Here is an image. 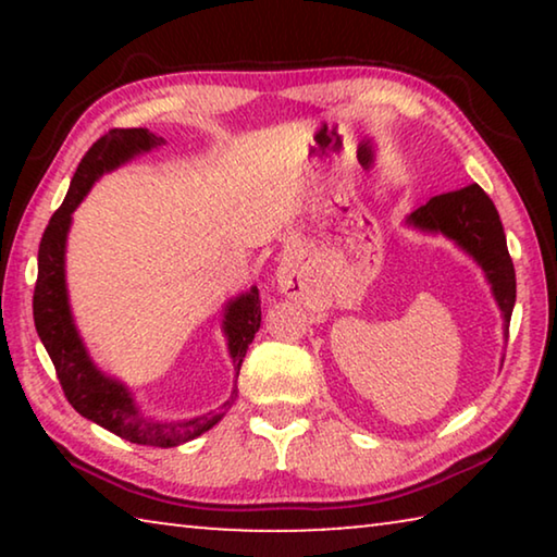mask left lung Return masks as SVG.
I'll return each mask as SVG.
<instances>
[{
  "instance_id": "8db88e82",
  "label": "left lung",
  "mask_w": 557,
  "mask_h": 557,
  "mask_svg": "<svg viewBox=\"0 0 557 557\" xmlns=\"http://www.w3.org/2000/svg\"><path fill=\"white\" fill-rule=\"evenodd\" d=\"M405 225L428 235H445L482 268L504 319V338H508V324H511L516 305V272L506 248L502 219L484 188L471 184L459 191L435 196L418 211H412L405 219Z\"/></svg>"
}]
</instances>
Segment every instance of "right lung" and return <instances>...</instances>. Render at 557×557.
<instances>
[{
    "instance_id": "add662e5",
    "label": "right lung",
    "mask_w": 557,
    "mask_h": 557,
    "mask_svg": "<svg viewBox=\"0 0 557 557\" xmlns=\"http://www.w3.org/2000/svg\"><path fill=\"white\" fill-rule=\"evenodd\" d=\"M166 145L164 137L145 127L110 129L88 149L83 162L75 169L69 194L61 209L51 215L39 245V277L34 289V324L46 351L59 373L63 393L69 403L83 418L110 430L135 445L147 447H178L191 442L223 420L225 410L238 398L233 385L231 398L219 410L203 412L188 420H154L139 410L135 395L125 383L102 373L92 361L83 336L75 326L69 299V282H65V245L73 223V211L86 199L92 184L102 174L115 172L117 166L132 162L139 154ZM223 336L228 344L235 379H238L243 358L260 329V295L258 287H250L243 295L228 299L223 309Z\"/></svg>"
}]
</instances>
